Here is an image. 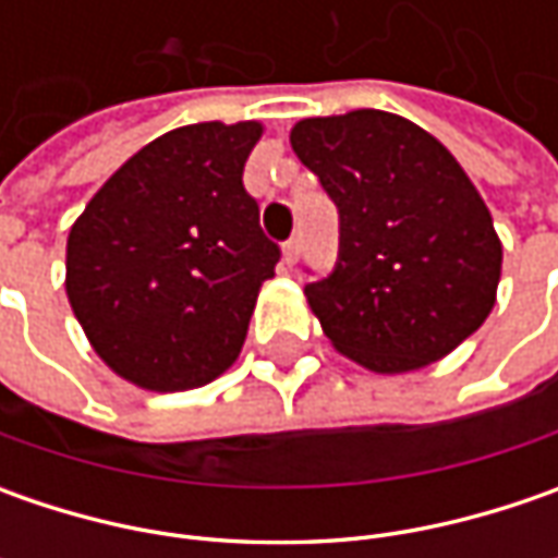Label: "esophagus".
Returning a JSON list of instances; mask_svg holds the SVG:
<instances>
[{
	"label": "esophagus",
	"instance_id": "34e87169",
	"mask_svg": "<svg viewBox=\"0 0 558 558\" xmlns=\"http://www.w3.org/2000/svg\"><path fill=\"white\" fill-rule=\"evenodd\" d=\"M298 257H301V235H291L289 242L282 245V260L286 264H298Z\"/></svg>",
	"mask_w": 558,
	"mask_h": 558
}]
</instances>
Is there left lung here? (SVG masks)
<instances>
[{"instance_id":"8db88e82","label":"left lung","mask_w":558,"mask_h":558,"mask_svg":"<svg viewBox=\"0 0 558 558\" xmlns=\"http://www.w3.org/2000/svg\"><path fill=\"white\" fill-rule=\"evenodd\" d=\"M291 148L338 207L335 267L304 294L341 354L373 373H410L482 326L504 247L478 189L435 136L363 108L294 123Z\"/></svg>"}]
</instances>
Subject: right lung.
I'll return each mask as SVG.
<instances>
[{
	"label": "right lung",
	"instance_id": "obj_1",
	"mask_svg": "<svg viewBox=\"0 0 558 558\" xmlns=\"http://www.w3.org/2000/svg\"><path fill=\"white\" fill-rule=\"evenodd\" d=\"M260 123L170 130L136 151L68 235V301L96 354L148 391H189L242 351L282 251L242 173Z\"/></svg>",
	"mask_w": 558,
	"mask_h": 558
}]
</instances>
